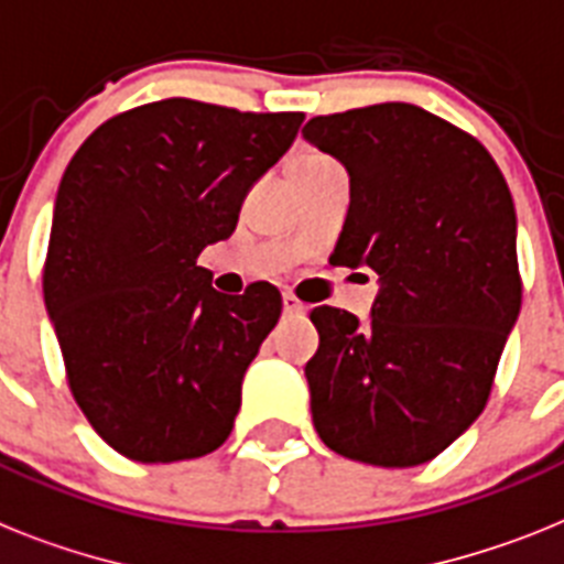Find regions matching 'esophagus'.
Wrapping results in <instances>:
<instances>
[{
  "label": "esophagus",
  "mask_w": 564,
  "mask_h": 564,
  "mask_svg": "<svg viewBox=\"0 0 564 564\" xmlns=\"http://www.w3.org/2000/svg\"><path fill=\"white\" fill-rule=\"evenodd\" d=\"M283 312H286V315H304L306 306L301 304L295 295H283Z\"/></svg>",
  "instance_id": "esophagus-1"
}]
</instances>
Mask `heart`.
<instances>
[{
    "label": "heart",
    "mask_w": 564,
    "mask_h": 564,
    "mask_svg": "<svg viewBox=\"0 0 564 564\" xmlns=\"http://www.w3.org/2000/svg\"><path fill=\"white\" fill-rule=\"evenodd\" d=\"M326 163H335L333 158H326L321 151H301L292 163V169H315V165H326Z\"/></svg>",
    "instance_id": "heart-1"
}]
</instances>
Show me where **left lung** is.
<instances>
[{
  "label": "left lung",
  "mask_w": 564,
  "mask_h": 564,
  "mask_svg": "<svg viewBox=\"0 0 564 564\" xmlns=\"http://www.w3.org/2000/svg\"><path fill=\"white\" fill-rule=\"evenodd\" d=\"M304 137L349 172L329 263L381 278L367 326L310 312L312 424L352 462L424 465L485 410L522 306L513 197L476 137L410 102L312 117Z\"/></svg>",
  "instance_id": "obj_1"
}]
</instances>
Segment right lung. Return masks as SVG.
Segmentation results:
<instances>
[{
  "instance_id": "1",
  "label": "right lung",
  "mask_w": 564,
  "mask_h": 564,
  "mask_svg": "<svg viewBox=\"0 0 564 564\" xmlns=\"http://www.w3.org/2000/svg\"><path fill=\"white\" fill-rule=\"evenodd\" d=\"M301 122L169 97L113 113L70 158L42 292L70 395L120 456L169 465L229 438L283 301L263 281L220 295L197 254L235 231Z\"/></svg>"
}]
</instances>
